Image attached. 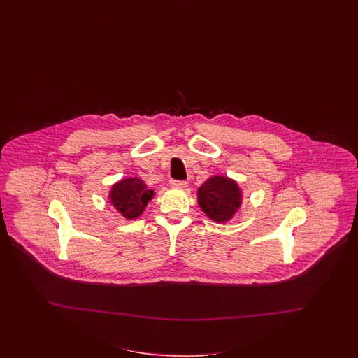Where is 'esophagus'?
<instances>
[{"label":"esophagus","mask_w":358,"mask_h":358,"mask_svg":"<svg viewBox=\"0 0 358 358\" xmlns=\"http://www.w3.org/2000/svg\"><path fill=\"white\" fill-rule=\"evenodd\" d=\"M171 186L174 187V189H185V187H187V182H185V181H174V180H172V181H171Z\"/></svg>","instance_id":"34e87169"}]
</instances>
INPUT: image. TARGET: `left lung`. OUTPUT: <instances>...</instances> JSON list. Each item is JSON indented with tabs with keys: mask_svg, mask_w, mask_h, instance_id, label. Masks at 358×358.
<instances>
[{
	"mask_svg": "<svg viewBox=\"0 0 358 358\" xmlns=\"http://www.w3.org/2000/svg\"><path fill=\"white\" fill-rule=\"evenodd\" d=\"M198 205L215 223H226L238 214L243 193L238 182L226 176H213L198 192Z\"/></svg>",
	"mask_w": 358,
	"mask_h": 358,
	"instance_id": "left-lung-1",
	"label": "left lung"
}]
</instances>
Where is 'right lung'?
Segmentation results:
<instances>
[{
	"label": "right lung",
	"instance_id": "1",
	"mask_svg": "<svg viewBox=\"0 0 358 358\" xmlns=\"http://www.w3.org/2000/svg\"><path fill=\"white\" fill-rule=\"evenodd\" d=\"M155 192L150 190L139 177L120 180L111 186L108 202L126 219H136L145 210Z\"/></svg>",
	"mask_w": 358,
	"mask_h": 358
}]
</instances>
